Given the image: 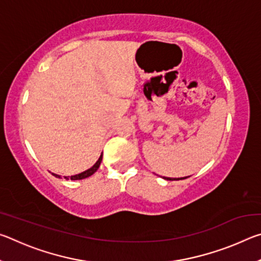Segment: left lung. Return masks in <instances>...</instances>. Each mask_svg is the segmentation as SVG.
<instances>
[{"instance_id":"1","label":"left lung","mask_w":261,"mask_h":261,"mask_svg":"<svg viewBox=\"0 0 261 261\" xmlns=\"http://www.w3.org/2000/svg\"><path fill=\"white\" fill-rule=\"evenodd\" d=\"M165 179H167V180H174V179H184V178H187V177H182V178H170V177H163Z\"/></svg>"}]
</instances>
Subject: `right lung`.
<instances>
[{
	"label": "right lung",
	"instance_id": "right-lung-1",
	"mask_svg": "<svg viewBox=\"0 0 261 261\" xmlns=\"http://www.w3.org/2000/svg\"><path fill=\"white\" fill-rule=\"evenodd\" d=\"M101 161H102V154H101V155H100L99 160L94 163V166H93V167H91L90 169H87V170H85V171H83V173L78 174V175L70 176V179H71V180H77V179H83V178L90 177L91 175H93V174L95 173V171L99 169V167H100V163H101ZM53 175H54L55 177H59V178H61V176H60V175H56V174H53ZM64 178L69 179L68 177H64Z\"/></svg>",
	"mask_w": 261,
	"mask_h": 261
}]
</instances>
